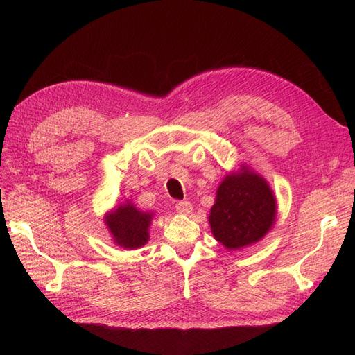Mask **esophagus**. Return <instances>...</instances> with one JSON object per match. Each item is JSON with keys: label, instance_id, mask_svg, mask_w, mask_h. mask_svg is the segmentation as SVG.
<instances>
[{"label": "esophagus", "instance_id": "1", "mask_svg": "<svg viewBox=\"0 0 355 355\" xmlns=\"http://www.w3.org/2000/svg\"><path fill=\"white\" fill-rule=\"evenodd\" d=\"M176 211L180 214H189L192 211V204L189 201H179L176 204Z\"/></svg>", "mask_w": 355, "mask_h": 355}]
</instances>
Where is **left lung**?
<instances>
[{
    "mask_svg": "<svg viewBox=\"0 0 355 355\" xmlns=\"http://www.w3.org/2000/svg\"><path fill=\"white\" fill-rule=\"evenodd\" d=\"M277 201L268 182L247 166L225 176L210 209L213 237L230 250L261 241L272 228Z\"/></svg>",
    "mask_w": 355,
    "mask_h": 355,
    "instance_id": "obj_1",
    "label": "left lung"
}]
</instances>
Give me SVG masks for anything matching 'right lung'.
Wrapping results in <instances>:
<instances>
[{"instance_id": "obj_1", "label": "right lung", "mask_w": 355, "mask_h": 355, "mask_svg": "<svg viewBox=\"0 0 355 355\" xmlns=\"http://www.w3.org/2000/svg\"><path fill=\"white\" fill-rule=\"evenodd\" d=\"M151 220L153 213L137 210L130 201L105 214V225L108 227L114 243L130 250L148 243Z\"/></svg>"}]
</instances>
